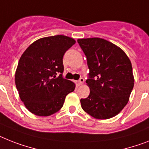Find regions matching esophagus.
I'll return each mask as SVG.
<instances>
[{
  "label": "esophagus",
  "instance_id": "obj_1",
  "mask_svg": "<svg viewBox=\"0 0 149 149\" xmlns=\"http://www.w3.org/2000/svg\"><path fill=\"white\" fill-rule=\"evenodd\" d=\"M84 82V78L83 77H81V78L79 79V81H77V84H78V85H81Z\"/></svg>",
  "mask_w": 149,
  "mask_h": 149
}]
</instances>
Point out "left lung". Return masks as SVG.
Masks as SVG:
<instances>
[{
    "label": "left lung",
    "instance_id": "8db88e82",
    "mask_svg": "<svg viewBox=\"0 0 149 149\" xmlns=\"http://www.w3.org/2000/svg\"><path fill=\"white\" fill-rule=\"evenodd\" d=\"M89 68L90 94L81 107L95 119L116 116L127 104L134 86L131 61L124 51L101 38L78 39Z\"/></svg>",
    "mask_w": 149,
    "mask_h": 149
}]
</instances>
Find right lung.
<instances>
[{
  "mask_svg": "<svg viewBox=\"0 0 149 149\" xmlns=\"http://www.w3.org/2000/svg\"><path fill=\"white\" fill-rule=\"evenodd\" d=\"M75 43L66 36L38 39L19 58L15 84L19 97L32 113L48 116L62 107L66 96L74 91L75 84L62 77L63 55ZM57 73H60L58 77Z\"/></svg>",
  "mask_w": 149,
  "mask_h": 149,
  "instance_id": "obj_1",
  "label": "right lung"
}]
</instances>
